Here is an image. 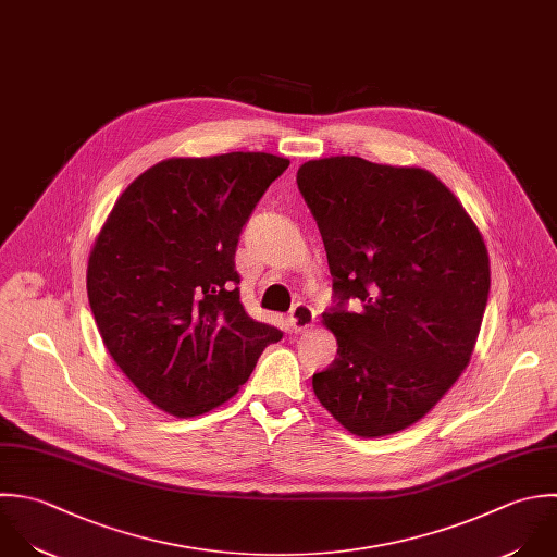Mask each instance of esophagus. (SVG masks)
Instances as JSON below:
<instances>
[{
    "label": "esophagus",
    "mask_w": 557,
    "mask_h": 557,
    "mask_svg": "<svg viewBox=\"0 0 557 557\" xmlns=\"http://www.w3.org/2000/svg\"><path fill=\"white\" fill-rule=\"evenodd\" d=\"M288 323H290V327H293L295 334H306V332L312 327V323H314V312H312V308H310V306H304V304L295 306L293 312H290Z\"/></svg>",
    "instance_id": "1"
}]
</instances>
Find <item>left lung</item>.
<instances>
[{"mask_svg":"<svg viewBox=\"0 0 557 557\" xmlns=\"http://www.w3.org/2000/svg\"><path fill=\"white\" fill-rule=\"evenodd\" d=\"M334 277L323 325L336 360L312 375L321 406L351 434L380 438L421 421L469 367L491 290L484 236L428 169L358 156L297 171ZM357 299V310L346 301Z\"/></svg>","mask_w":557,"mask_h":557,"instance_id":"1","label":"left lung"}]
</instances>
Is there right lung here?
Segmentation results:
<instances>
[{
  "label": "right lung",
  "instance_id": "add662e5",
  "mask_svg": "<svg viewBox=\"0 0 557 557\" xmlns=\"http://www.w3.org/2000/svg\"><path fill=\"white\" fill-rule=\"evenodd\" d=\"M288 164L264 151L166 158L121 193L92 243L86 293L99 336L125 377L171 417L232 399L282 338L245 312L234 253Z\"/></svg>",
  "mask_w": 557,
  "mask_h": 557
}]
</instances>
